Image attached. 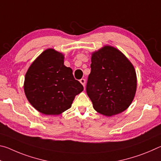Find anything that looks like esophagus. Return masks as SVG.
I'll return each mask as SVG.
<instances>
[{"label": "esophagus", "mask_w": 161, "mask_h": 161, "mask_svg": "<svg viewBox=\"0 0 161 161\" xmlns=\"http://www.w3.org/2000/svg\"><path fill=\"white\" fill-rule=\"evenodd\" d=\"M80 82H81V84H82V85H83L84 87V86H85V83H86L85 79H81V80H80Z\"/></svg>", "instance_id": "1"}]
</instances>
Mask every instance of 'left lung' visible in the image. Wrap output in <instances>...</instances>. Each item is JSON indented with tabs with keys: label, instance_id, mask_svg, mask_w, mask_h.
Here are the masks:
<instances>
[{
	"label": "left lung",
	"instance_id": "left-lung-1",
	"mask_svg": "<svg viewBox=\"0 0 161 161\" xmlns=\"http://www.w3.org/2000/svg\"><path fill=\"white\" fill-rule=\"evenodd\" d=\"M136 84L134 67L117 49L105 46L92 54L86 91L97 112L111 116L126 110Z\"/></svg>",
	"mask_w": 161,
	"mask_h": 161
}]
</instances>
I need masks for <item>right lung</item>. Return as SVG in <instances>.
Here are the masks:
<instances>
[{
    "label": "right lung",
    "mask_w": 161,
    "mask_h": 161,
    "mask_svg": "<svg viewBox=\"0 0 161 161\" xmlns=\"http://www.w3.org/2000/svg\"><path fill=\"white\" fill-rule=\"evenodd\" d=\"M84 87L76 80L72 69L64 64V55L47 49L29 67L24 90L35 109L46 115H58L71 107Z\"/></svg>",
    "instance_id": "obj_1"
}]
</instances>
